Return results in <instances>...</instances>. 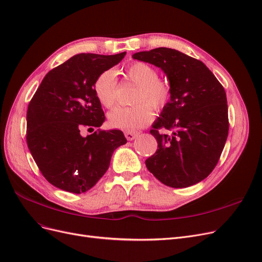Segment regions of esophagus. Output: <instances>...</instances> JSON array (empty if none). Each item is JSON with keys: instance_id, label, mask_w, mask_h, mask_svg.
I'll return each instance as SVG.
<instances>
[{"instance_id": "34e87169", "label": "esophagus", "mask_w": 262, "mask_h": 262, "mask_svg": "<svg viewBox=\"0 0 262 262\" xmlns=\"http://www.w3.org/2000/svg\"><path fill=\"white\" fill-rule=\"evenodd\" d=\"M124 135H125V138H127V140H128V141H133L135 138L138 137L139 133H138V132L127 131V132H124Z\"/></svg>"}]
</instances>
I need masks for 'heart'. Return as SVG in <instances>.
<instances>
[{
  "label": "heart",
  "instance_id": "heart-1",
  "mask_svg": "<svg viewBox=\"0 0 262 262\" xmlns=\"http://www.w3.org/2000/svg\"><path fill=\"white\" fill-rule=\"evenodd\" d=\"M125 77L138 85L132 106H117L108 113L111 125L134 131L147 125L154 117L152 108L161 110L171 99L170 83L159 78V72L144 62H134L125 69ZM116 73L107 70L101 73L95 82V93L99 102L107 108L116 102Z\"/></svg>",
  "mask_w": 262,
  "mask_h": 262
}]
</instances>
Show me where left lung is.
<instances>
[{
	"label": "left lung",
	"instance_id": "left-lung-1",
	"mask_svg": "<svg viewBox=\"0 0 262 262\" xmlns=\"http://www.w3.org/2000/svg\"><path fill=\"white\" fill-rule=\"evenodd\" d=\"M132 57L160 68L172 90L171 101L150 130L158 148L145 161L148 171L173 188L203 181L215 169L228 138L223 85L203 62L179 50L159 47ZM160 128L172 134L161 135Z\"/></svg>",
	"mask_w": 262,
	"mask_h": 262
}]
</instances>
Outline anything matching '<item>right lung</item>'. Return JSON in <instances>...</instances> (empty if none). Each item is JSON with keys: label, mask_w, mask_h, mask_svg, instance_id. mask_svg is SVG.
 Wrapping results in <instances>:
<instances>
[{"label": "right lung", "mask_w": 262, "mask_h": 262, "mask_svg": "<svg viewBox=\"0 0 262 262\" xmlns=\"http://www.w3.org/2000/svg\"><path fill=\"white\" fill-rule=\"evenodd\" d=\"M124 56H73L47 73L29 103L28 147L40 173L62 190L91 189L107 171L114 150L127 143L120 130L99 129L105 116L95 93L98 76ZM93 127L98 130L82 137Z\"/></svg>", "instance_id": "1"}]
</instances>
